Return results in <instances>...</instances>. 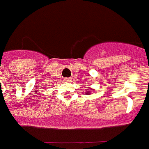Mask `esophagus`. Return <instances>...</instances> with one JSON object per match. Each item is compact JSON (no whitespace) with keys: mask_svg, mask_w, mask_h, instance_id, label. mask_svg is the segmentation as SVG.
Instances as JSON below:
<instances>
[{"mask_svg":"<svg viewBox=\"0 0 149 149\" xmlns=\"http://www.w3.org/2000/svg\"><path fill=\"white\" fill-rule=\"evenodd\" d=\"M64 81H66V82H70V81H71V79H70V78H65V79H64Z\"/></svg>","mask_w":149,"mask_h":149,"instance_id":"obj_1","label":"esophagus"}]
</instances>
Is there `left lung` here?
I'll return each mask as SVG.
<instances>
[{
    "label": "left lung",
    "instance_id": "left-lung-1",
    "mask_svg": "<svg viewBox=\"0 0 149 149\" xmlns=\"http://www.w3.org/2000/svg\"><path fill=\"white\" fill-rule=\"evenodd\" d=\"M88 93H90V91H86V94H88Z\"/></svg>",
    "mask_w": 149,
    "mask_h": 149
}]
</instances>
